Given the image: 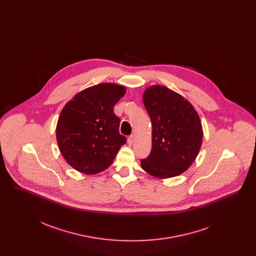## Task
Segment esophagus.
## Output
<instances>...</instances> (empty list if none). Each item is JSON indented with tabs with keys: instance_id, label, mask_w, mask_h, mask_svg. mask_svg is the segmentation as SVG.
Masks as SVG:
<instances>
[{
	"instance_id": "esophagus-1",
	"label": "esophagus",
	"mask_w": 256,
	"mask_h": 256,
	"mask_svg": "<svg viewBox=\"0 0 256 256\" xmlns=\"http://www.w3.org/2000/svg\"><path fill=\"white\" fill-rule=\"evenodd\" d=\"M134 139H135V135H130L128 138V145H132L134 142Z\"/></svg>"
}]
</instances>
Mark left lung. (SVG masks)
I'll return each mask as SVG.
<instances>
[{
	"mask_svg": "<svg viewBox=\"0 0 256 256\" xmlns=\"http://www.w3.org/2000/svg\"><path fill=\"white\" fill-rule=\"evenodd\" d=\"M143 102L152 132L150 154L140 161L142 169L158 178L180 176L192 165L202 146L200 119L186 98L166 86L146 88Z\"/></svg>",
	"mask_w": 256,
	"mask_h": 256,
	"instance_id": "left-lung-1",
	"label": "left lung"
}]
</instances>
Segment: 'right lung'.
<instances>
[{"label":"right lung","mask_w":256,"mask_h":256,"mask_svg":"<svg viewBox=\"0 0 256 256\" xmlns=\"http://www.w3.org/2000/svg\"><path fill=\"white\" fill-rule=\"evenodd\" d=\"M126 94L124 86L100 84L69 100L56 124L61 154L74 170L94 174L112 164L126 138L119 132L120 118L113 108Z\"/></svg>","instance_id":"1"}]
</instances>
